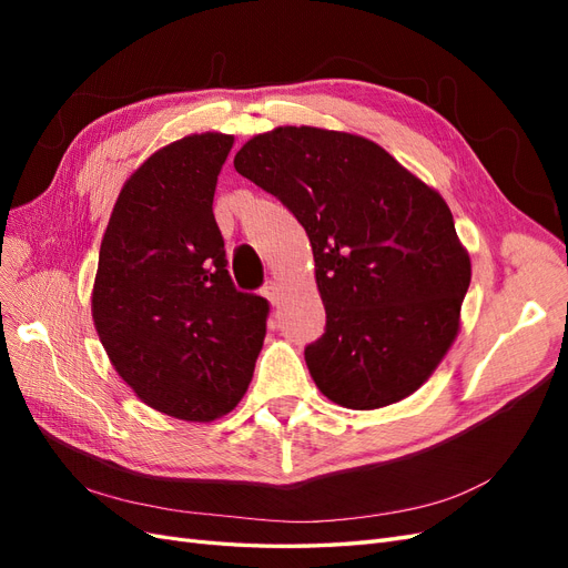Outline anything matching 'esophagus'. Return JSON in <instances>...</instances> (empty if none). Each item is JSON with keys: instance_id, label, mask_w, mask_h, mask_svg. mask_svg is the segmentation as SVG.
<instances>
[{"instance_id": "esophagus-1", "label": "esophagus", "mask_w": 568, "mask_h": 568, "mask_svg": "<svg viewBox=\"0 0 568 568\" xmlns=\"http://www.w3.org/2000/svg\"><path fill=\"white\" fill-rule=\"evenodd\" d=\"M263 296H265L272 305H277V303H280V298H282V294H280V284H277V282H267V284L263 286Z\"/></svg>"}]
</instances>
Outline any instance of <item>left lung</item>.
Segmentation results:
<instances>
[{"instance_id": "obj_1", "label": "left lung", "mask_w": 568, "mask_h": 568, "mask_svg": "<svg viewBox=\"0 0 568 568\" xmlns=\"http://www.w3.org/2000/svg\"><path fill=\"white\" fill-rule=\"evenodd\" d=\"M234 168L311 239L326 311L305 348L317 388L351 409L415 393L457 338L471 282L448 203L372 140L311 125L255 134Z\"/></svg>"}]
</instances>
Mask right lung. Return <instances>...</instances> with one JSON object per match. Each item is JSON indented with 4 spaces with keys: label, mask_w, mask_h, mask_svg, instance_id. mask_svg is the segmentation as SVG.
<instances>
[{
    "label": "right lung",
    "mask_w": 568,
    "mask_h": 568,
    "mask_svg": "<svg viewBox=\"0 0 568 568\" xmlns=\"http://www.w3.org/2000/svg\"><path fill=\"white\" fill-rule=\"evenodd\" d=\"M232 134L159 149L118 194L101 239L92 320L115 372L149 407L213 422L244 398L270 305L227 272L213 196Z\"/></svg>",
    "instance_id": "right-lung-1"
}]
</instances>
